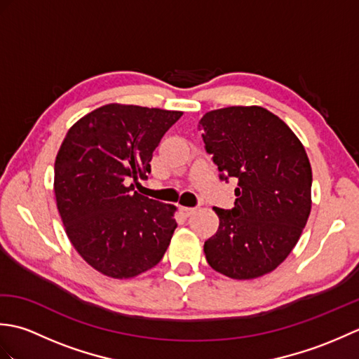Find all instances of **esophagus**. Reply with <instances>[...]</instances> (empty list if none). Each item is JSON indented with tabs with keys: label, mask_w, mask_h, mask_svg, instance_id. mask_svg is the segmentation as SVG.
<instances>
[{
	"label": "esophagus",
	"mask_w": 359,
	"mask_h": 359,
	"mask_svg": "<svg viewBox=\"0 0 359 359\" xmlns=\"http://www.w3.org/2000/svg\"><path fill=\"white\" fill-rule=\"evenodd\" d=\"M196 208H188V207H180V215L184 217H189L191 215H194Z\"/></svg>",
	"instance_id": "34e87169"
}]
</instances>
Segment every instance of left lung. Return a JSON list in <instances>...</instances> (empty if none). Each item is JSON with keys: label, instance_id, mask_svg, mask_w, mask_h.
<instances>
[{"label": "left lung", "instance_id": "1", "mask_svg": "<svg viewBox=\"0 0 359 359\" xmlns=\"http://www.w3.org/2000/svg\"><path fill=\"white\" fill-rule=\"evenodd\" d=\"M222 180L236 179L234 208H215L219 228L205 242L211 269L233 279L273 271L292 253L311 210V166L302 143L261 106L210 111L199 121Z\"/></svg>", "mask_w": 359, "mask_h": 359}]
</instances>
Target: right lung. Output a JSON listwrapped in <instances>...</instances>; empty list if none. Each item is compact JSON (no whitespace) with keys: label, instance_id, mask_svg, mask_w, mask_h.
Instances as JSON below:
<instances>
[{"label":"right lung","instance_id":"right-lung-1","mask_svg":"<svg viewBox=\"0 0 359 359\" xmlns=\"http://www.w3.org/2000/svg\"><path fill=\"white\" fill-rule=\"evenodd\" d=\"M180 117V111L104 104L80 118L60 147L53 191L66 234L106 276L134 278L162 261L170 245L175 207L139 194L134 184L148 179L152 152Z\"/></svg>","mask_w":359,"mask_h":359}]
</instances>
